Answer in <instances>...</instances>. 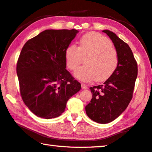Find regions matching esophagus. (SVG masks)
Here are the masks:
<instances>
[{"label": "esophagus", "mask_w": 152, "mask_h": 152, "mask_svg": "<svg viewBox=\"0 0 152 152\" xmlns=\"http://www.w3.org/2000/svg\"><path fill=\"white\" fill-rule=\"evenodd\" d=\"M81 87H82V89H87V86H86V85L83 84V83H81Z\"/></svg>", "instance_id": "1"}]
</instances>
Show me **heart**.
Listing matches in <instances>:
<instances>
[{
  "label": "heart",
  "mask_w": 152,
  "mask_h": 152,
  "mask_svg": "<svg viewBox=\"0 0 152 152\" xmlns=\"http://www.w3.org/2000/svg\"><path fill=\"white\" fill-rule=\"evenodd\" d=\"M79 47L71 45L65 53L66 65L75 70L86 57L84 66L77 69L75 76L83 81H105L112 75L118 65V53L107 37L91 32L81 37Z\"/></svg>",
  "instance_id": "b5f03b06"
}]
</instances>
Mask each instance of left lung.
<instances>
[{
    "label": "left lung",
    "mask_w": 152,
    "mask_h": 152,
    "mask_svg": "<svg viewBox=\"0 0 152 152\" xmlns=\"http://www.w3.org/2000/svg\"><path fill=\"white\" fill-rule=\"evenodd\" d=\"M103 32L110 37L118 51V65L103 85L90 87L92 99L86 107L87 116L102 124L113 121L126 110L137 76V62L129 45L113 32Z\"/></svg>",
    "instance_id": "8db88e82"
}]
</instances>
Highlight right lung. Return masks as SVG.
I'll return each instance as SVG.
<instances>
[{
	"instance_id": "add662e5",
	"label": "right lung",
	"mask_w": 152,
	"mask_h": 152,
	"mask_svg": "<svg viewBox=\"0 0 152 152\" xmlns=\"http://www.w3.org/2000/svg\"><path fill=\"white\" fill-rule=\"evenodd\" d=\"M78 31L45 30L26 41L17 64L20 93L34 115L52 119L64 112L81 83L66 70L65 53Z\"/></svg>"
}]
</instances>
